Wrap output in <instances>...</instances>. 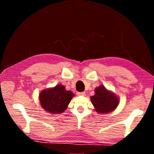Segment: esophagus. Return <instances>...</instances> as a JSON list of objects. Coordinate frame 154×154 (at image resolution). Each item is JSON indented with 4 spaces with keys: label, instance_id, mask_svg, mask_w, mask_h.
Here are the masks:
<instances>
[{
    "label": "esophagus",
    "instance_id": "obj_1",
    "mask_svg": "<svg viewBox=\"0 0 154 154\" xmlns=\"http://www.w3.org/2000/svg\"><path fill=\"white\" fill-rule=\"evenodd\" d=\"M77 94L79 96H85V93L84 92H78Z\"/></svg>",
    "mask_w": 154,
    "mask_h": 154
}]
</instances>
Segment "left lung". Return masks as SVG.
<instances>
[{"label": "left lung", "mask_w": 154, "mask_h": 154, "mask_svg": "<svg viewBox=\"0 0 154 154\" xmlns=\"http://www.w3.org/2000/svg\"><path fill=\"white\" fill-rule=\"evenodd\" d=\"M95 93V95L91 96V102L98 113H109L118 106V98L103 85L96 88Z\"/></svg>", "instance_id": "8db88e82"}]
</instances>
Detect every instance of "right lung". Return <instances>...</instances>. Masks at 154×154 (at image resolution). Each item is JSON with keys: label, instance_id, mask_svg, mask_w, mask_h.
Here are the masks:
<instances>
[{"label": "right lung", "instance_id": "1", "mask_svg": "<svg viewBox=\"0 0 154 154\" xmlns=\"http://www.w3.org/2000/svg\"><path fill=\"white\" fill-rule=\"evenodd\" d=\"M73 96V93L58 84L53 88L42 91L39 94V100L41 105L47 111L51 113H61L66 110Z\"/></svg>", "mask_w": 154, "mask_h": 154}]
</instances>
